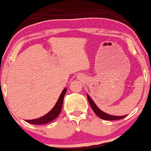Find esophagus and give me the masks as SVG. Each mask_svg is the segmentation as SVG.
Instances as JSON below:
<instances>
[{
    "label": "esophagus",
    "mask_w": 151,
    "mask_h": 151,
    "mask_svg": "<svg viewBox=\"0 0 151 151\" xmlns=\"http://www.w3.org/2000/svg\"><path fill=\"white\" fill-rule=\"evenodd\" d=\"M78 79H80V80H82V79H83V75H82V74H79V75L77 76Z\"/></svg>",
    "instance_id": "1"
}]
</instances>
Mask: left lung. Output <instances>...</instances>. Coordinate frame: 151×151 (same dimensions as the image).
I'll list each match as a JSON object with an SVG mask.
<instances>
[{"instance_id": "obj_1", "label": "left lung", "mask_w": 151, "mask_h": 151, "mask_svg": "<svg viewBox=\"0 0 151 151\" xmlns=\"http://www.w3.org/2000/svg\"><path fill=\"white\" fill-rule=\"evenodd\" d=\"M87 99H88V103L91 107L92 110H93V112L97 115L101 119H105V120H117V119H122L126 117L127 115H124V116H114V115H108V114L105 113V112H103L102 110H101L100 109L98 108L97 105L95 104V103L93 102V100L90 98V96L87 94Z\"/></svg>"}]
</instances>
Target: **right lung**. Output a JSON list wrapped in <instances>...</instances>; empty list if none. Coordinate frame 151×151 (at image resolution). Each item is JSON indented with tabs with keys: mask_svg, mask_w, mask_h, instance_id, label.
I'll list each match as a JSON object with an SVG mask.
<instances>
[{
	"mask_svg": "<svg viewBox=\"0 0 151 151\" xmlns=\"http://www.w3.org/2000/svg\"><path fill=\"white\" fill-rule=\"evenodd\" d=\"M67 88H65L64 90L63 91L60 96L59 99H58L57 103L55 105V106L53 107V108L50 110L48 113H47L46 115H45L43 117L38 118V119H31V120H25L27 122L30 123L32 124H44L46 123L50 122L52 120L55 119L58 115L60 113L61 110H62V106H63V99H64V96L66 93Z\"/></svg>",
	"mask_w": 151,
	"mask_h": 151,
	"instance_id": "add662e5",
	"label": "right lung"
}]
</instances>
